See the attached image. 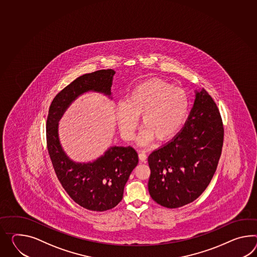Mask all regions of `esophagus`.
<instances>
[{"mask_svg": "<svg viewBox=\"0 0 257 257\" xmlns=\"http://www.w3.org/2000/svg\"><path fill=\"white\" fill-rule=\"evenodd\" d=\"M138 157H139V160L141 161V162H146V160H147V154L146 153H144V152H141V153H139V155H138Z\"/></svg>", "mask_w": 257, "mask_h": 257, "instance_id": "1", "label": "esophagus"}]
</instances>
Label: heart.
I'll use <instances>...</instances> for the list:
<instances>
[{
	"label": "heart",
	"instance_id": "obj_1",
	"mask_svg": "<svg viewBox=\"0 0 257 257\" xmlns=\"http://www.w3.org/2000/svg\"><path fill=\"white\" fill-rule=\"evenodd\" d=\"M189 100L181 88L173 87L161 80L141 82L133 89L127 102L116 106V118L121 137L132 140L142 115L145 127L139 142L146 144L155 138L168 140L183 124L188 115Z\"/></svg>",
	"mask_w": 257,
	"mask_h": 257
}]
</instances>
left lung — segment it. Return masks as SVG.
<instances>
[{
	"instance_id": "obj_1",
	"label": "left lung",
	"mask_w": 257,
	"mask_h": 257,
	"mask_svg": "<svg viewBox=\"0 0 257 257\" xmlns=\"http://www.w3.org/2000/svg\"><path fill=\"white\" fill-rule=\"evenodd\" d=\"M224 141L219 109L202 88L181 132L149 156L151 198L166 208H178L199 198L213 178Z\"/></svg>"
}]
</instances>
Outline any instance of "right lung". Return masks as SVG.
<instances>
[{
	"mask_svg": "<svg viewBox=\"0 0 257 257\" xmlns=\"http://www.w3.org/2000/svg\"><path fill=\"white\" fill-rule=\"evenodd\" d=\"M114 74L113 69H101L78 77L55 96L46 121L47 150L58 180L76 203L94 212L112 209L122 200L126 182L138 165V152L132 147H111L93 163H74L61 148L58 120L83 93L110 96Z\"/></svg>",
	"mask_w": 257,
	"mask_h": 257,
	"instance_id": "1",
	"label": "right lung"
}]
</instances>
